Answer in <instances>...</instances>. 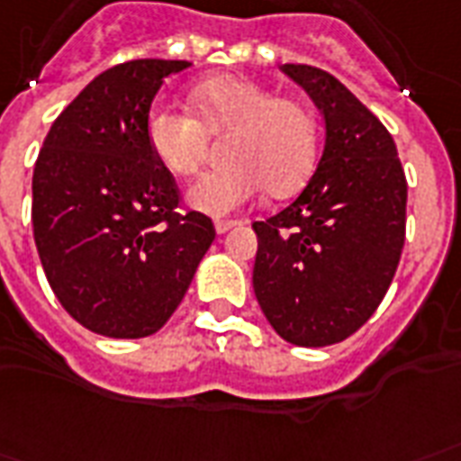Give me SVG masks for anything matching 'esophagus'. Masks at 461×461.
<instances>
[{
	"instance_id": "obj_1",
	"label": "esophagus",
	"mask_w": 461,
	"mask_h": 461,
	"mask_svg": "<svg viewBox=\"0 0 461 461\" xmlns=\"http://www.w3.org/2000/svg\"><path fill=\"white\" fill-rule=\"evenodd\" d=\"M240 221H234V220H217L214 221V230H217V234H227L230 230H234Z\"/></svg>"
}]
</instances>
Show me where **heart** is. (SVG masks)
Listing matches in <instances>:
<instances>
[{
    "label": "heart",
    "mask_w": 461,
    "mask_h": 461,
    "mask_svg": "<svg viewBox=\"0 0 461 461\" xmlns=\"http://www.w3.org/2000/svg\"><path fill=\"white\" fill-rule=\"evenodd\" d=\"M193 114L156 104L146 117L153 158L173 176H193L204 158L207 134L231 131L224 166L187 187L190 210L221 217L251 203L264 190L274 195L303 185L317 156V122L308 104L274 97L264 85L217 75L187 92Z\"/></svg>",
    "instance_id": "heart-1"
}]
</instances>
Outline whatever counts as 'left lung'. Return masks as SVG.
I'll return each instance as SVG.
<instances>
[{
    "mask_svg": "<svg viewBox=\"0 0 461 461\" xmlns=\"http://www.w3.org/2000/svg\"><path fill=\"white\" fill-rule=\"evenodd\" d=\"M325 117V149L295 200L254 221V293L285 342L327 347L354 335L393 281L408 185L393 136L335 75L285 63Z\"/></svg>",
    "mask_w": 461,
    "mask_h": 461,
    "instance_id": "obj_1",
    "label": "left lung"
}]
</instances>
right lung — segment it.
<instances>
[{"mask_svg": "<svg viewBox=\"0 0 461 461\" xmlns=\"http://www.w3.org/2000/svg\"><path fill=\"white\" fill-rule=\"evenodd\" d=\"M187 60H129L97 75L53 122L33 168V240L50 288L83 327L114 339L158 332L214 241L210 217L176 212L146 117Z\"/></svg>", "mask_w": 461, "mask_h": 461, "instance_id": "obj_1", "label": "right lung"}]
</instances>
